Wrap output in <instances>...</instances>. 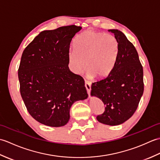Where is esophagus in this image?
<instances>
[{"mask_svg": "<svg viewBox=\"0 0 160 160\" xmlns=\"http://www.w3.org/2000/svg\"><path fill=\"white\" fill-rule=\"evenodd\" d=\"M84 85H85V87H86V89H87L88 94L89 95L90 92H91V82H89V80H85V84H84Z\"/></svg>", "mask_w": 160, "mask_h": 160, "instance_id": "1", "label": "esophagus"}]
</instances>
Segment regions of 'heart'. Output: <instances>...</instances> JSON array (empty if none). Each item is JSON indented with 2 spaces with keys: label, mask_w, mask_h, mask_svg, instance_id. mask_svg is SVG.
<instances>
[{
  "label": "heart",
  "mask_w": 160,
  "mask_h": 160,
  "mask_svg": "<svg viewBox=\"0 0 160 160\" xmlns=\"http://www.w3.org/2000/svg\"><path fill=\"white\" fill-rule=\"evenodd\" d=\"M69 53L73 70L80 72L86 67L88 76L100 79L113 69L118 55V41L113 35L87 30L73 42Z\"/></svg>",
  "instance_id": "b5f03b06"
}]
</instances>
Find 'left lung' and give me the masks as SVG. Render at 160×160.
<instances>
[{
	"label": "left lung",
	"mask_w": 160,
	"mask_h": 160,
	"mask_svg": "<svg viewBox=\"0 0 160 160\" xmlns=\"http://www.w3.org/2000/svg\"><path fill=\"white\" fill-rule=\"evenodd\" d=\"M118 41V55L108 76L91 84V96L99 98L105 105L98 122L119 125L128 120L136 111L144 92L143 67L135 46L122 32L109 30Z\"/></svg>",
	"instance_id": "8db88e82"
}]
</instances>
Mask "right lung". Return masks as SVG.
I'll list each match as a JSON object with an SVG mask.
<instances>
[{
	"mask_svg": "<svg viewBox=\"0 0 160 160\" xmlns=\"http://www.w3.org/2000/svg\"><path fill=\"white\" fill-rule=\"evenodd\" d=\"M81 29L73 25L43 31L23 51L18 68L20 95L29 113L42 124L65 125L71 105L88 97L82 77L68 67L70 43Z\"/></svg>",
	"mask_w": 160,
	"mask_h": 160,
	"instance_id": "right-lung-1",
	"label": "right lung"
}]
</instances>
